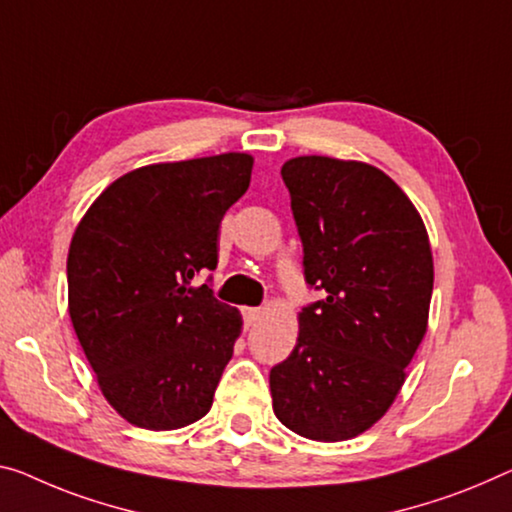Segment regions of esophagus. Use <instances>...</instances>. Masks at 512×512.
<instances>
[{
  "label": "esophagus",
  "instance_id": "1",
  "mask_svg": "<svg viewBox=\"0 0 512 512\" xmlns=\"http://www.w3.org/2000/svg\"><path fill=\"white\" fill-rule=\"evenodd\" d=\"M263 316H265L263 306H249V309H245V320L249 325H254V322H258Z\"/></svg>",
  "mask_w": 512,
  "mask_h": 512
}]
</instances>
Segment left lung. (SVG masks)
Returning a JSON list of instances; mask_svg holds the SVG:
<instances>
[{"label":"left lung","mask_w":512,"mask_h":512,"mask_svg":"<svg viewBox=\"0 0 512 512\" xmlns=\"http://www.w3.org/2000/svg\"><path fill=\"white\" fill-rule=\"evenodd\" d=\"M281 176L304 277L327 297L300 311L295 348L270 371L272 410L306 439L345 442L387 414L428 332V231L410 196L373 164L300 155Z\"/></svg>","instance_id":"8db88e82"}]
</instances>
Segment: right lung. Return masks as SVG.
Wrapping results in <instances>:
<instances>
[{
    "label": "right lung",
    "instance_id": "right-lung-1",
    "mask_svg": "<svg viewBox=\"0 0 512 512\" xmlns=\"http://www.w3.org/2000/svg\"><path fill=\"white\" fill-rule=\"evenodd\" d=\"M251 169L249 153L148 164L105 187L77 224L70 322L102 396L132 426L178 430L210 412L242 316L190 281L217 267L219 224Z\"/></svg>",
    "mask_w": 512,
    "mask_h": 512
}]
</instances>
